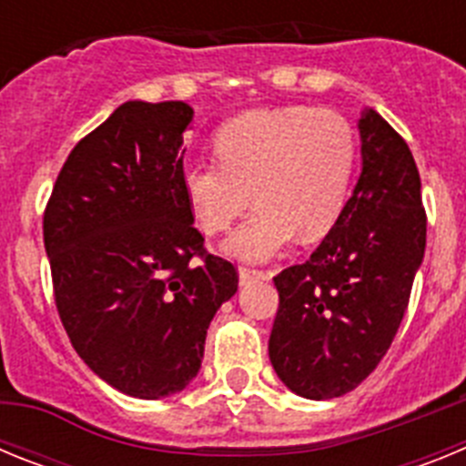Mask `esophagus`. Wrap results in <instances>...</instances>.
Here are the masks:
<instances>
[{"label": "esophagus", "mask_w": 466, "mask_h": 466, "mask_svg": "<svg viewBox=\"0 0 466 466\" xmlns=\"http://www.w3.org/2000/svg\"><path fill=\"white\" fill-rule=\"evenodd\" d=\"M238 273H240V282H249V279H258V278H268V273H266V270L247 268V266H240V268H238Z\"/></svg>", "instance_id": "obj_1"}]
</instances>
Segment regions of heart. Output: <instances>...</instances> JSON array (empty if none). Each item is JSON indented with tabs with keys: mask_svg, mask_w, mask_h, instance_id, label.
<instances>
[{
	"mask_svg": "<svg viewBox=\"0 0 466 466\" xmlns=\"http://www.w3.org/2000/svg\"><path fill=\"white\" fill-rule=\"evenodd\" d=\"M217 160L182 167V188L205 233H221L254 209L228 238L230 254L263 261L291 238L327 236L348 203L360 158L357 130L339 111L312 106L254 109L214 135Z\"/></svg>",
	"mask_w": 466,
	"mask_h": 466,
	"instance_id": "obj_1",
	"label": "heart"
}]
</instances>
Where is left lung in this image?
I'll return each instance as SVG.
<instances>
[{"label":"left lung","mask_w":466,"mask_h":466,"mask_svg":"<svg viewBox=\"0 0 466 466\" xmlns=\"http://www.w3.org/2000/svg\"><path fill=\"white\" fill-rule=\"evenodd\" d=\"M361 175L339 221L306 263L275 275L268 355L306 399L352 392L392 345L427 242L420 172L378 111L360 118Z\"/></svg>","instance_id":"1"}]
</instances>
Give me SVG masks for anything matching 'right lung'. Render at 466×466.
I'll list each match as a JSON object with an SVG mask.
<instances>
[{
  "mask_svg": "<svg viewBox=\"0 0 466 466\" xmlns=\"http://www.w3.org/2000/svg\"><path fill=\"white\" fill-rule=\"evenodd\" d=\"M187 102H126L65 160L44 212L53 296L74 350L118 392L196 378L238 268L205 249L182 188Z\"/></svg>",
  "mask_w": 466,
  "mask_h": 466,
  "instance_id": "1",
  "label": "right lung"
}]
</instances>
